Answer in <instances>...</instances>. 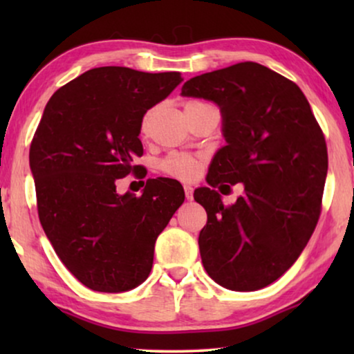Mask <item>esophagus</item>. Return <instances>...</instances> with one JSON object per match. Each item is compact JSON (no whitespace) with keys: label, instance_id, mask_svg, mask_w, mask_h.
Masks as SVG:
<instances>
[{"label":"esophagus","instance_id":"34e87169","mask_svg":"<svg viewBox=\"0 0 354 354\" xmlns=\"http://www.w3.org/2000/svg\"><path fill=\"white\" fill-rule=\"evenodd\" d=\"M183 190H185L187 200H193V187L188 185V183H185V185H183Z\"/></svg>","mask_w":354,"mask_h":354}]
</instances>
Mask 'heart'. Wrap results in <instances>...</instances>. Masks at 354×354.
Instances as JSON below:
<instances>
[{"mask_svg": "<svg viewBox=\"0 0 354 354\" xmlns=\"http://www.w3.org/2000/svg\"><path fill=\"white\" fill-rule=\"evenodd\" d=\"M190 104H198V103H190ZM148 118L149 115H145L143 130L147 129ZM161 169L172 177L182 178V180H192V178H195L198 174H200L201 162L198 158L188 156V154H176V156H169L167 159H164L161 164Z\"/></svg>", "mask_w": 354, "mask_h": 354, "instance_id": "b5f03b06", "label": "heart"}]
</instances>
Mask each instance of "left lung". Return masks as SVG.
<instances>
[{
	"instance_id": "obj_1",
	"label": "left lung",
	"mask_w": 354,
	"mask_h": 354,
	"mask_svg": "<svg viewBox=\"0 0 354 354\" xmlns=\"http://www.w3.org/2000/svg\"><path fill=\"white\" fill-rule=\"evenodd\" d=\"M182 96L219 106L225 140L211 161L209 187L193 193L207 214L198 239L203 266L224 288L268 287L316 229L328 164L322 130L299 86L258 62L193 77ZM224 181L244 183L232 207L214 190Z\"/></svg>"
}]
</instances>
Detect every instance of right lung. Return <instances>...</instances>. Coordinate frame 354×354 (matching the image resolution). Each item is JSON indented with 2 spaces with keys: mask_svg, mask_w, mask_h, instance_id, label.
Instances as JSON below:
<instances>
[{
  "mask_svg": "<svg viewBox=\"0 0 354 354\" xmlns=\"http://www.w3.org/2000/svg\"><path fill=\"white\" fill-rule=\"evenodd\" d=\"M178 72L106 66L48 101L30 147L38 217L56 254L85 287L122 293L151 272L154 243L185 200L174 178H149L142 196L115 180L138 172L143 115L172 93Z\"/></svg>",
  "mask_w": 354,
  "mask_h": 354,
  "instance_id": "right-lung-1",
  "label": "right lung"
}]
</instances>
